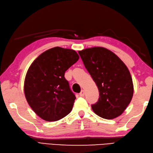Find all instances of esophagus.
<instances>
[{
	"instance_id": "obj_1",
	"label": "esophagus",
	"mask_w": 153,
	"mask_h": 153,
	"mask_svg": "<svg viewBox=\"0 0 153 153\" xmlns=\"http://www.w3.org/2000/svg\"><path fill=\"white\" fill-rule=\"evenodd\" d=\"M85 91H84V90H81V92H80V94H79L80 96H81V97H83V96H85Z\"/></svg>"
}]
</instances>
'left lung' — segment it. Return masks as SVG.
<instances>
[{"mask_svg":"<svg viewBox=\"0 0 153 153\" xmlns=\"http://www.w3.org/2000/svg\"><path fill=\"white\" fill-rule=\"evenodd\" d=\"M79 54L100 92L98 102L91 105L93 111L108 120L120 116L133 94L132 78L126 65L113 52L100 47L85 49Z\"/></svg>","mask_w":153,"mask_h":153,"instance_id":"left-lung-1","label":"left lung"}]
</instances>
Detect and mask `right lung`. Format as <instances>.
<instances>
[{
    "label": "right lung",
    "mask_w": 153,
    "mask_h": 153,
    "mask_svg": "<svg viewBox=\"0 0 153 153\" xmlns=\"http://www.w3.org/2000/svg\"><path fill=\"white\" fill-rule=\"evenodd\" d=\"M79 59L73 49L55 47L43 52L31 65L25 78V96L42 119L57 121L72 110L76 96L65 73Z\"/></svg>",
    "instance_id": "obj_1"
}]
</instances>
